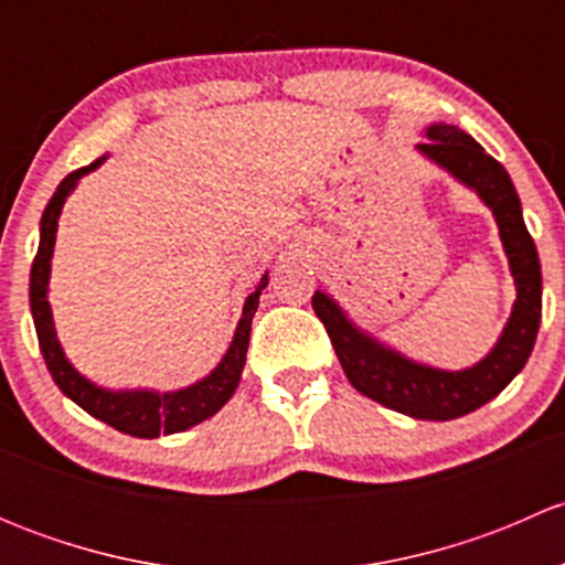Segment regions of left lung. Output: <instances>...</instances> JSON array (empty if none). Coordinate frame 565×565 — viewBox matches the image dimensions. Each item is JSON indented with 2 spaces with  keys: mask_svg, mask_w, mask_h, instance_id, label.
Here are the masks:
<instances>
[{
  "mask_svg": "<svg viewBox=\"0 0 565 565\" xmlns=\"http://www.w3.org/2000/svg\"><path fill=\"white\" fill-rule=\"evenodd\" d=\"M415 150L478 193L500 230L516 300L492 350L467 369H437L402 355L358 328L328 292H315L311 306L328 330L352 388L383 407L418 420H454L492 402L525 369L541 322V262L530 237L522 204L509 172L457 125L435 122Z\"/></svg>",
  "mask_w": 565,
  "mask_h": 565,
  "instance_id": "8db88e82",
  "label": "left lung"
}]
</instances>
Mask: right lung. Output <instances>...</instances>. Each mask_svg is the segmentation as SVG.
Wrapping results in <instances>:
<instances>
[{"instance_id": "obj_1", "label": "right lung", "mask_w": 565, "mask_h": 565, "mask_svg": "<svg viewBox=\"0 0 565 565\" xmlns=\"http://www.w3.org/2000/svg\"><path fill=\"white\" fill-rule=\"evenodd\" d=\"M108 156L98 158L89 167L76 169L65 177V180L56 185L54 196L49 199L43 210V218H40V246L38 256L32 262L30 273V309L32 319H35L40 352L45 358V366H49L51 377H54L56 388L65 393L71 402H76L78 407L87 409L93 418L104 420V424L114 426L117 431H125L130 437H152L161 435H177V431H185L191 426L202 424L210 415L218 413L226 402L235 393L237 383H241L243 366H246V352H248V339H250V319L256 315V306H259L262 289L267 287V273L262 276V281L256 284L254 292L246 298L243 306V317L237 322L235 335H232V344L226 350V355L221 358L218 366L207 374V377L196 380L193 385L180 391H150V388H134V391H111L100 388L93 380L84 377L71 361H67L65 350H62L60 339H56L54 328V315H51L49 303V278H51V256H54V243H56V224H60V213L65 207L67 196L76 191L78 180L84 174L95 172Z\"/></svg>"}]
</instances>
